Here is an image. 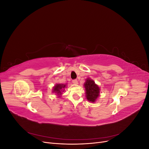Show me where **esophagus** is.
<instances>
[{"mask_svg":"<svg viewBox=\"0 0 149 149\" xmlns=\"http://www.w3.org/2000/svg\"><path fill=\"white\" fill-rule=\"evenodd\" d=\"M72 82H73V84H78V80H77V79H73V81H72Z\"/></svg>","mask_w":149,"mask_h":149,"instance_id":"1","label":"esophagus"}]
</instances>
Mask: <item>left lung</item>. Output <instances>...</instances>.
<instances>
[{
	"label": "left lung",
	"instance_id": "left-lung-1",
	"mask_svg": "<svg viewBox=\"0 0 149 149\" xmlns=\"http://www.w3.org/2000/svg\"><path fill=\"white\" fill-rule=\"evenodd\" d=\"M86 97L88 101L94 102L100 96V88L91 78H87L84 84Z\"/></svg>",
	"mask_w": 149,
	"mask_h": 149
}]
</instances>
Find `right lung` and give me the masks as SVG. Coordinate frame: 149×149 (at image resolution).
Instances as JSON below:
<instances>
[{
  "instance_id": "add662e5",
  "label": "right lung",
  "mask_w": 149,
  "mask_h": 149,
  "mask_svg": "<svg viewBox=\"0 0 149 149\" xmlns=\"http://www.w3.org/2000/svg\"><path fill=\"white\" fill-rule=\"evenodd\" d=\"M66 84H56L53 89V93H56L58 97L62 94V92L64 91V88L66 87Z\"/></svg>"
}]
</instances>
